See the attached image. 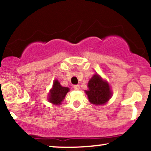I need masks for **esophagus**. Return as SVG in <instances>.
<instances>
[{
	"label": "esophagus",
	"instance_id": "esophagus-1",
	"mask_svg": "<svg viewBox=\"0 0 151 151\" xmlns=\"http://www.w3.org/2000/svg\"><path fill=\"white\" fill-rule=\"evenodd\" d=\"M73 88H74V90H79V86L77 85V84H76V85L73 86Z\"/></svg>",
	"mask_w": 151,
	"mask_h": 151
}]
</instances>
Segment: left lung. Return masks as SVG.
I'll return each mask as SVG.
<instances>
[{
  "mask_svg": "<svg viewBox=\"0 0 151 151\" xmlns=\"http://www.w3.org/2000/svg\"><path fill=\"white\" fill-rule=\"evenodd\" d=\"M89 90L86 91L89 101L96 105L104 104L111 96L110 88L106 81L98 74L93 75L88 83Z\"/></svg>",
  "mask_w": 151,
  "mask_h": 151,
  "instance_id": "8db88e82",
  "label": "left lung"
}]
</instances>
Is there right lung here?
Listing matches in <instances>:
<instances>
[{
  "instance_id": "right-lung-1",
  "label": "right lung",
  "mask_w": 151,
  "mask_h": 151,
  "mask_svg": "<svg viewBox=\"0 0 151 151\" xmlns=\"http://www.w3.org/2000/svg\"><path fill=\"white\" fill-rule=\"evenodd\" d=\"M69 90H70L69 88L63 87L60 85V82L58 80H55L53 83L52 89L50 91V94L48 100L54 104H60L65 99Z\"/></svg>"
}]
</instances>
